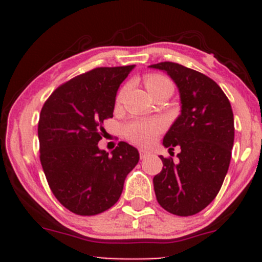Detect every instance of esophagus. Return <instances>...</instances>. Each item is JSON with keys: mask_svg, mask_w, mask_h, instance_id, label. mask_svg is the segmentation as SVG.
I'll return each mask as SVG.
<instances>
[{"mask_svg": "<svg viewBox=\"0 0 262 262\" xmlns=\"http://www.w3.org/2000/svg\"><path fill=\"white\" fill-rule=\"evenodd\" d=\"M150 155V150L149 149H143V148H141L139 149V156H141V158H146L147 156Z\"/></svg>", "mask_w": 262, "mask_h": 262, "instance_id": "34e87169", "label": "esophagus"}]
</instances>
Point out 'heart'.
Returning a JSON list of instances; mask_svg holds the SVG:
<instances>
[{
    "label": "heart",
    "instance_id": "obj_1",
    "mask_svg": "<svg viewBox=\"0 0 262 262\" xmlns=\"http://www.w3.org/2000/svg\"><path fill=\"white\" fill-rule=\"evenodd\" d=\"M143 81L150 95L166 86H172L168 78L162 75H158V73H148L144 76ZM125 86L119 90L118 95H116V104L121 101L124 94H125ZM163 128H165V123L160 119H136V120H132L125 124L124 134L132 143L144 146V144H149L150 142L155 141L158 134L163 130Z\"/></svg>",
    "mask_w": 262,
    "mask_h": 262
}]
</instances>
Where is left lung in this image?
I'll return each mask as SVG.
<instances>
[{
  "mask_svg": "<svg viewBox=\"0 0 262 262\" xmlns=\"http://www.w3.org/2000/svg\"><path fill=\"white\" fill-rule=\"evenodd\" d=\"M149 67L166 71L181 99V114L163 138L170 155L180 146V162L160 156L163 167L153 178L156 198L168 213L194 215L215 199L228 171L234 141L231 102L216 82L198 71L173 62Z\"/></svg>",
  "mask_w": 262,
  "mask_h": 262,
  "instance_id": "obj_1",
  "label": "left lung"
}]
</instances>
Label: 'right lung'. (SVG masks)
<instances>
[{"mask_svg":"<svg viewBox=\"0 0 262 262\" xmlns=\"http://www.w3.org/2000/svg\"><path fill=\"white\" fill-rule=\"evenodd\" d=\"M134 66L97 67L58 86L44 102L38 123L40 162L58 202L78 215H96L120 198L138 150L119 142L112 152L97 143L104 120L113 118L120 83Z\"/></svg>","mask_w":262,"mask_h":262,"instance_id":"right-lung-1","label":"right lung"}]
</instances>
